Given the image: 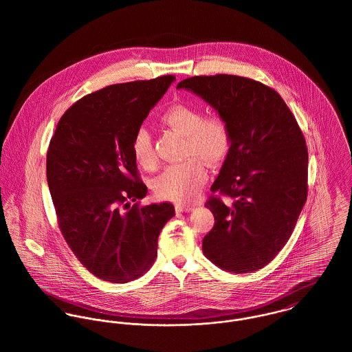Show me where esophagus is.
Instances as JSON below:
<instances>
[{
  "label": "esophagus",
  "mask_w": 352,
  "mask_h": 352,
  "mask_svg": "<svg viewBox=\"0 0 352 352\" xmlns=\"http://www.w3.org/2000/svg\"><path fill=\"white\" fill-rule=\"evenodd\" d=\"M194 207L190 204H184V203H176V211L177 212H190L192 211Z\"/></svg>",
  "instance_id": "esophagus-1"
}]
</instances>
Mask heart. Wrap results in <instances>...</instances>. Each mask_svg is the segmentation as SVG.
<instances>
[{
    "instance_id": "1",
    "label": "heart",
    "mask_w": 352,
    "mask_h": 352,
    "mask_svg": "<svg viewBox=\"0 0 352 352\" xmlns=\"http://www.w3.org/2000/svg\"><path fill=\"white\" fill-rule=\"evenodd\" d=\"M173 131L184 137L183 157L188 160L169 165L154 180L153 190L158 198L188 201L194 199L207 180V169L222 164L232 149V131L221 115L204 116V111L191 104H175L161 116ZM133 154L145 168L155 165V153L151 131L140 127L133 138Z\"/></svg>"
}]
</instances>
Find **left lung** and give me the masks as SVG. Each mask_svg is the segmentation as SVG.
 I'll use <instances>...</instances> for the list:
<instances>
[{"instance_id":"8db88e82","label":"left lung","mask_w":352,"mask_h":352,"mask_svg":"<svg viewBox=\"0 0 352 352\" xmlns=\"http://www.w3.org/2000/svg\"><path fill=\"white\" fill-rule=\"evenodd\" d=\"M226 119L232 149L211 186L214 228L203 253L219 268L245 274L267 265L289 241L307 198V148L280 95L247 77L195 76L177 84Z\"/></svg>"}]
</instances>
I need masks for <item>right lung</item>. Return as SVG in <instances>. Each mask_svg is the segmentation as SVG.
Returning a JSON list of instances; mask_svg holds the SVG:
<instances>
[{
	"mask_svg": "<svg viewBox=\"0 0 352 352\" xmlns=\"http://www.w3.org/2000/svg\"><path fill=\"white\" fill-rule=\"evenodd\" d=\"M175 76L105 87L76 101L59 119L47 151V183L69 248L95 276L127 283L157 256L172 203L140 206L133 138Z\"/></svg>",
	"mask_w": 352,
	"mask_h": 352,
	"instance_id": "1",
	"label": "right lung"
}]
</instances>
